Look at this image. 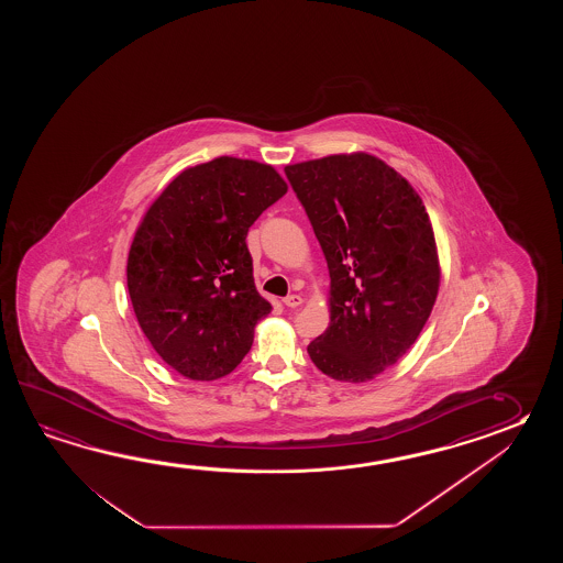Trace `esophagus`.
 Instances as JSON below:
<instances>
[{"instance_id":"34e87169","label":"esophagus","mask_w":563,"mask_h":563,"mask_svg":"<svg viewBox=\"0 0 563 563\" xmlns=\"http://www.w3.org/2000/svg\"><path fill=\"white\" fill-rule=\"evenodd\" d=\"M284 303H286L287 308H299L301 306V298H299L298 294H291V296H287L284 299Z\"/></svg>"}]
</instances>
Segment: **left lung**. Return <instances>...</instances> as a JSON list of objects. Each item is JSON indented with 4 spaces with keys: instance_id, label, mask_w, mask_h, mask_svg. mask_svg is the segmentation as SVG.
I'll return each mask as SVG.
<instances>
[{
    "instance_id": "1",
    "label": "left lung",
    "mask_w": 563,
    "mask_h": 563,
    "mask_svg": "<svg viewBox=\"0 0 563 563\" xmlns=\"http://www.w3.org/2000/svg\"><path fill=\"white\" fill-rule=\"evenodd\" d=\"M330 272V325L308 346L340 383H368L402 358L431 316L441 267L419 192L366 153L287 165Z\"/></svg>"
}]
</instances>
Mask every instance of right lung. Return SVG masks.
Segmentation results:
<instances>
[{
    "label": "right lung",
    "instance_id": "obj_1",
    "mask_svg": "<svg viewBox=\"0 0 563 563\" xmlns=\"http://www.w3.org/2000/svg\"><path fill=\"white\" fill-rule=\"evenodd\" d=\"M287 192L276 168L219 156L185 168L134 233L126 286L156 354L191 380L235 371L272 311L253 284L247 231Z\"/></svg>",
    "mask_w": 563,
    "mask_h": 563
}]
</instances>
